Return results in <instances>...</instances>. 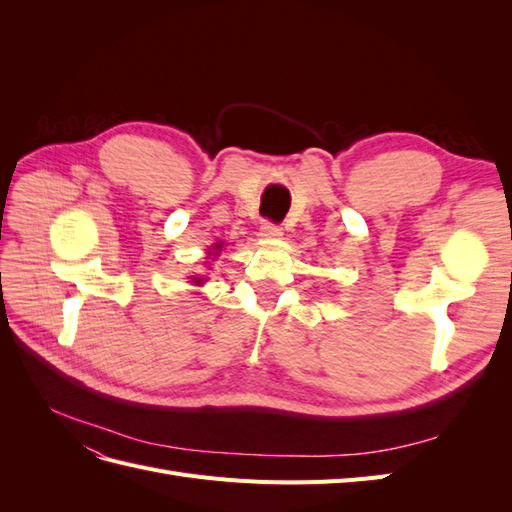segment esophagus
Here are the masks:
<instances>
[{
	"mask_svg": "<svg viewBox=\"0 0 512 512\" xmlns=\"http://www.w3.org/2000/svg\"><path fill=\"white\" fill-rule=\"evenodd\" d=\"M260 235L267 239H277V237H282V228L273 222H265L260 226Z\"/></svg>",
	"mask_w": 512,
	"mask_h": 512,
	"instance_id": "esophagus-1",
	"label": "esophagus"
}]
</instances>
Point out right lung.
Returning a JSON list of instances; mask_svg holds the SVG:
<instances>
[{
	"label": "right lung",
	"mask_w": 512,
	"mask_h": 512,
	"mask_svg": "<svg viewBox=\"0 0 512 512\" xmlns=\"http://www.w3.org/2000/svg\"><path fill=\"white\" fill-rule=\"evenodd\" d=\"M222 245H215V250H220ZM194 284H203V280H200V277H194Z\"/></svg>",
	"instance_id": "obj_1"
}]
</instances>
